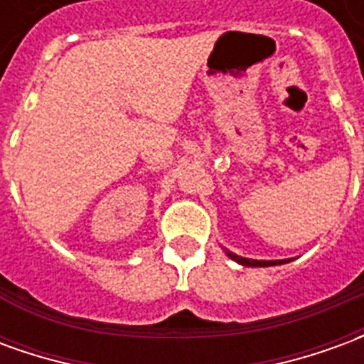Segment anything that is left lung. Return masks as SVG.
<instances>
[{"label": "left lung", "mask_w": 364, "mask_h": 364, "mask_svg": "<svg viewBox=\"0 0 364 364\" xmlns=\"http://www.w3.org/2000/svg\"><path fill=\"white\" fill-rule=\"evenodd\" d=\"M224 253L228 255L230 259H234L240 265H244V267H273V265H282V263H289L292 259H277V261H261V259H247V257H242V255H236V253L228 252V250H224Z\"/></svg>", "instance_id": "1"}]
</instances>
